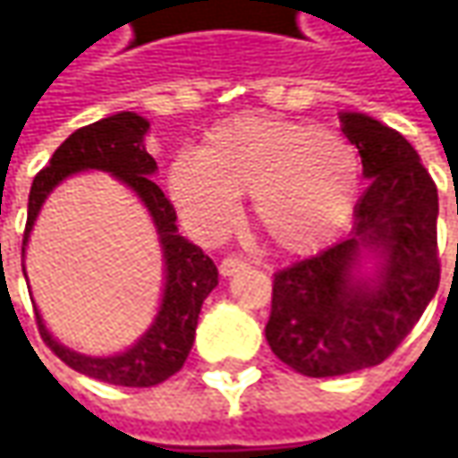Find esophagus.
Returning a JSON list of instances; mask_svg holds the SVG:
<instances>
[{"instance_id": "34e87169", "label": "esophagus", "mask_w": 458, "mask_h": 458, "mask_svg": "<svg viewBox=\"0 0 458 458\" xmlns=\"http://www.w3.org/2000/svg\"><path fill=\"white\" fill-rule=\"evenodd\" d=\"M244 267H247V262L242 257H224L219 265V273L221 277H232V275H237Z\"/></svg>"}]
</instances>
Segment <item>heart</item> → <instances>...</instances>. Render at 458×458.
<instances>
[{
	"mask_svg": "<svg viewBox=\"0 0 458 458\" xmlns=\"http://www.w3.org/2000/svg\"><path fill=\"white\" fill-rule=\"evenodd\" d=\"M361 165L342 134L239 114L170 165V193L201 237H219L250 193L255 226L277 250L308 255L336 237L360 199Z\"/></svg>",
	"mask_w": 458,
	"mask_h": 458,
	"instance_id": "heart-1",
	"label": "heart"
}]
</instances>
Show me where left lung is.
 Returning a JSON list of instances; mask_svg holds the SVG:
<instances>
[{
	"label": "left lung",
	"instance_id": "left-lung-1",
	"mask_svg": "<svg viewBox=\"0 0 458 458\" xmlns=\"http://www.w3.org/2000/svg\"><path fill=\"white\" fill-rule=\"evenodd\" d=\"M369 188L349 237L277 270L265 326L275 357L306 377H339L395 352L438 291V191L413 145L382 122L342 112ZM376 275L361 278L360 257Z\"/></svg>",
	"mask_w": 458,
	"mask_h": 458
}]
</instances>
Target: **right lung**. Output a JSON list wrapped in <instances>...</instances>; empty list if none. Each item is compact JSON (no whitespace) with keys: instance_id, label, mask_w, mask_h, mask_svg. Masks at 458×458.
I'll return each mask as SVG.
<instances>
[{"instance_id":"1","label":"right lung","mask_w":458,"mask_h":458,"mask_svg":"<svg viewBox=\"0 0 458 458\" xmlns=\"http://www.w3.org/2000/svg\"><path fill=\"white\" fill-rule=\"evenodd\" d=\"M148 130L150 122L145 116L134 112H119L71 134L32 181L30 201H27L25 239H22V255H25L27 239L45 199L61 181L81 170L112 173L122 183L130 185L140 196V201L148 206L165 257V293L155 321L137 339L132 349L114 357H86L79 352H71L50 336L40 313H35L40 336L55 352V357H61L71 369L81 375L122 387H152L165 382L170 375L181 372L196 339V324L203 301L219 285V270L214 259L203 255L201 247L178 234L175 208L160 191V185L152 181L157 163L145 150Z\"/></svg>"}]
</instances>
